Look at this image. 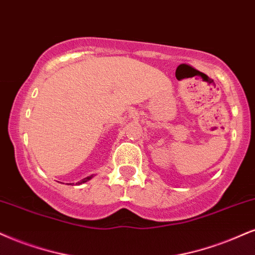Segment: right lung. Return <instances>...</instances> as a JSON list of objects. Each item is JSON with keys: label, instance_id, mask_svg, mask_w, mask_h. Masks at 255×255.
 I'll list each match as a JSON object with an SVG mask.
<instances>
[{"label": "right lung", "instance_id": "obj_1", "mask_svg": "<svg viewBox=\"0 0 255 255\" xmlns=\"http://www.w3.org/2000/svg\"><path fill=\"white\" fill-rule=\"evenodd\" d=\"M93 177V175H91V176H89V177H86V178H84V180H81L80 182H78V184H81V183H85V182H87V181H90L91 178Z\"/></svg>", "mask_w": 255, "mask_h": 255}]
</instances>
